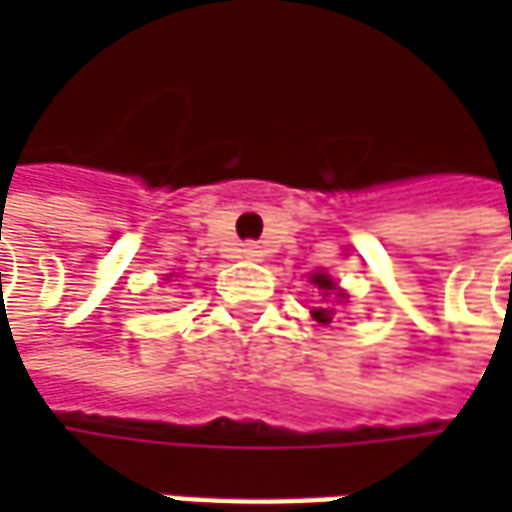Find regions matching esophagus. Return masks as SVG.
Wrapping results in <instances>:
<instances>
[{"instance_id": "esophagus-1", "label": "esophagus", "mask_w": 512, "mask_h": 512, "mask_svg": "<svg viewBox=\"0 0 512 512\" xmlns=\"http://www.w3.org/2000/svg\"><path fill=\"white\" fill-rule=\"evenodd\" d=\"M239 256H242V259H259V256H262V245L245 242V245H239Z\"/></svg>"}]
</instances>
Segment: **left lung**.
Segmentation results:
<instances>
[{
	"mask_svg": "<svg viewBox=\"0 0 512 512\" xmlns=\"http://www.w3.org/2000/svg\"><path fill=\"white\" fill-rule=\"evenodd\" d=\"M313 285L319 287V290H325V302H327V296H330V293H333L336 299H344V293H339V290H336V282H333L330 276H325V273H313ZM313 316H316V322H322V325H330V322L336 319V307H330V305L316 307V310H313Z\"/></svg>",
	"mask_w": 512,
	"mask_h": 512,
	"instance_id": "8db88e82",
	"label": "left lung"
}]
</instances>
